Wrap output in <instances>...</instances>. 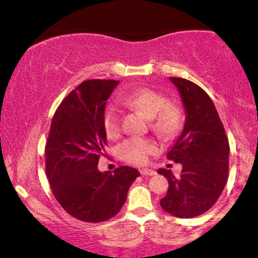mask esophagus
<instances>
[{"label": "esophagus", "mask_w": 258, "mask_h": 258, "mask_svg": "<svg viewBox=\"0 0 258 258\" xmlns=\"http://www.w3.org/2000/svg\"><path fill=\"white\" fill-rule=\"evenodd\" d=\"M141 174L142 176H154V174H156V172L154 170H150V168H142Z\"/></svg>", "instance_id": "1"}]
</instances>
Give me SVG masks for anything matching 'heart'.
<instances>
[{
  "label": "heart",
  "instance_id": "b5f03b06",
  "mask_svg": "<svg viewBox=\"0 0 258 258\" xmlns=\"http://www.w3.org/2000/svg\"><path fill=\"white\" fill-rule=\"evenodd\" d=\"M121 102L150 120V127L160 137L173 139L184 128L185 115L183 109L168 103L166 96L153 88L142 87L130 92L121 97ZM103 127L109 138H116L120 135V115L114 106L105 109ZM156 150L158 147L150 139L128 138L119 147V155L128 164L142 165Z\"/></svg>",
  "mask_w": 258,
  "mask_h": 258
}]
</instances>
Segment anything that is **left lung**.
<instances>
[{"label":"left lung","mask_w":258,"mask_h":258,"mask_svg":"<svg viewBox=\"0 0 258 258\" xmlns=\"http://www.w3.org/2000/svg\"><path fill=\"white\" fill-rule=\"evenodd\" d=\"M180 94L185 111L182 133L168 150L167 159L182 164L179 177L160 168L168 180L160 206L179 218L197 217L215 205L227 183L229 143L214 102L189 80L170 78Z\"/></svg>","instance_id":"left-lung-1"}]
</instances>
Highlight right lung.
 Masks as SVG:
<instances>
[{
	"label": "right lung",
	"mask_w": 258,
	"mask_h": 258,
	"mask_svg": "<svg viewBox=\"0 0 258 258\" xmlns=\"http://www.w3.org/2000/svg\"><path fill=\"white\" fill-rule=\"evenodd\" d=\"M115 80H88L65 97L55 110L46 143V173L53 195L65 211L84 222H104L125 204L136 168L114 173L98 170L106 135V100L119 85Z\"/></svg>",
	"instance_id": "right-lung-1"
}]
</instances>
